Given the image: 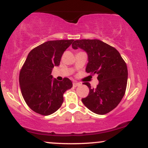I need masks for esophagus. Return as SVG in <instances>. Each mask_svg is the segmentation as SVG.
I'll return each mask as SVG.
<instances>
[{
  "label": "esophagus",
  "mask_w": 148,
  "mask_h": 148,
  "mask_svg": "<svg viewBox=\"0 0 148 148\" xmlns=\"http://www.w3.org/2000/svg\"><path fill=\"white\" fill-rule=\"evenodd\" d=\"M81 84H79V83H77V82H74L73 83V86L74 87H77V86H79Z\"/></svg>",
  "instance_id": "obj_1"
}]
</instances>
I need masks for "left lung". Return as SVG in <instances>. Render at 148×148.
Instances as JSON below:
<instances>
[{"label": "left lung", "mask_w": 148, "mask_h": 148, "mask_svg": "<svg viewBox=\"0 0 148 148\" xmlns=\"http://www.w3.org/2000/svg\"><path fill=\"white\" fill-rule=\"evenodd\" d=\"M72 48H80L87 53L88 62L86 71L98 74L99 84L90 90L82 102L89 110L99 115L109 113L119 104L125 95L128 71L125 62L114 47L99 40H75Z\"/></svg>", "instance_id": "obj_1"}]
</instances>
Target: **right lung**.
Segmentation results:
<instances>
[{
    "label": "right lung",
    "instance_id": "obj_1",
    "mask_svg": "<svg viewBox=\"0 0 148 148\" xmlns=\"http://www.w3.org/2000/svg\"><path fill=\"white\" fill-rule=\"evenodd\" d=\"M74 40L46 42L30 51L19 74V86L25 103L42 115L53 113L63 102V94L72 87L68 78L53 79L52 69L60 64L64 51Z\"/></svg>",
    "mask_w": 148,
    "mask_h": 148
}]
</instances>
